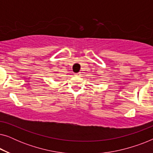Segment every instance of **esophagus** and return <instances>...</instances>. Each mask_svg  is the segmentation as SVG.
<instances>
[{
	"label": "esophagus",
	"instance_id": "esophagus-1",
	"mask_svg": "<svg viewBox=\"0 0 153 153\" xmlns=\"http://www.w3.org/2000/svg\"><path fill=\"white\" fill-rule=\"evenodd\" d=\"M81 75V72H78V73H75V76H80Z\"/></svg>",
	"mask_w": 153,
	"mask_h": 153
}]
</instances>
